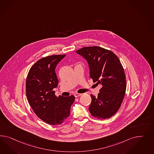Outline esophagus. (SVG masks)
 Instances as JSON below:
<instances>
[{
  "mask_svg": "<svg viewBox=\"0 0 154 154\" xmlns=\"http://www.w3.org/2000/svg\"><path fill=\"white\" fill-rule=\"evenodd\" d=\"M74 95H75V97H79L80 96L82 95V94H79V93H75V94H74Z\"/></svg>",
  "mask_w": 154,
  "mask_h": 154,
  "instance_id": "34e87169",
  "label": "esophagus"
}]
</instances>
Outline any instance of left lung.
<instances>
[{
    "label": "left lung",
    "mask_w": 154,
    "mask_h": 154,
    "mask_svg": "<svg viewBox=\"0 0 154 154\" xmlns=\"http://www.w3.org/2000/svg\"><path fill=\"white\" fill-rule=\"evenodd\" d=\"M76 53L87 60L93 82L102 86L97 97L90 95V112L99 119H108L120 108L125 94L126 78L121 61L112 51L96 46L84 47Z\"/></svg>",
    "instance_id": "left-lung-1"
}]
</instances>
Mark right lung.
Instances as JSON below:
<instances>
[{
	"label": "right lung",
	"mask_w": 154,
	"mask_h": 154,
	"mask_svg": "<svg viewBox=\"0 0 154 154\" xmlns=\"http://www.w3.org/2000/svg\"><path fill=\"white\" fill-rule=\"evenodd\" d=\"M66 55H53L39 59L31 67L26 79V93L29 105L42 121L51 125L62 124L70 116L73 95H55L58 79L55 69Z\"/></svg>",
	"instance_id": "add662e5"
}]
</instances>
